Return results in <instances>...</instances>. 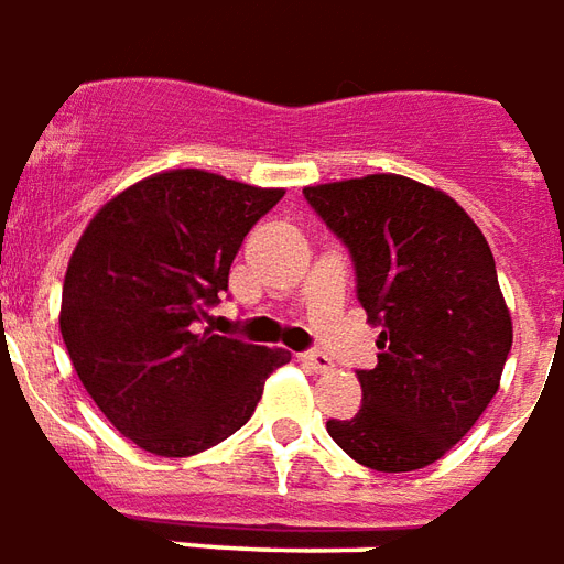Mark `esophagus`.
<instances>
[{
    "label": "esophagus",
    "mask_w": 564,
    "mask_h": 564,
    "mask_svg": "<svg viewBox=\"0 0 564 564\" xmlns=\"http://www.w3.org/2000/svg\"><path fill=\"white\" fill-rule=\"evenodd\" d=\"M302 361L311 367V370H316V373H328V370H335V361L325 356V352H319V349L302 352Z\"/></svg>",
    "instance_id": "1"
}]
</instances>
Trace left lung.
I'll list each match as a JSON object with an SVG mask.
<instances>
[{
    "label": "left lung",
    "mask_w": 564,
    "mask_h": 564,
    "mask_svg": "<svg viewBox=\"0 0 564 564\" xmlns=\"http://www.w3.org/2000/svg\"><path fill=\"white\" fill-rule=\"evenodd\" d=\"M344 241L358 302L382 325L361 410L328 436L377 473H412L448 454L499 391L511 314L484 232L448 194L377 173L304 187Z\"/></svg>",
    "instance_id": "left-lung-1"
}]
</instances>
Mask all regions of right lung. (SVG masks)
I'll use <instances>...</instances> for the list:
<instances>
[{"instance_id":"add662e5","label":"right lung","mask_w":564,"mask_h":564,"mask_svg":"<svg viewBox=\"0 0 564 564\" xmlns=\"http://www.w3.org/2000/svg\"><path fill=\"white\" fill-rule=\"evenodd\" d=\"M281 187L166 170L124 187L83 229L62 283V340L116 431L191 457L253 415L286 349L203 328L250 227Z\"/></svg>"}]
</instances>
